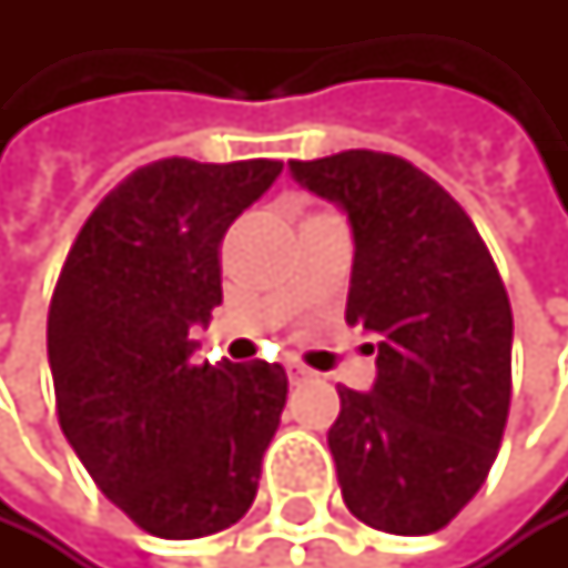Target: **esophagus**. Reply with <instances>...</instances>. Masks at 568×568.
<instances>
[{"label":"esophagus","mask_w":568,"mask_h":568,"mask_svg":"<svg viewBox=\"0 0 568 568\" xmlns=\"http://www.w3.org/2000/svg\"><path fill=\"white\" fill-rule=\"evenodd\" d=\"M286 375H290V382H293V385H303V382H310V378H313V371H306L303 364H286Z\"/></svg>","instance_id":"obj_1"}]
</instances>
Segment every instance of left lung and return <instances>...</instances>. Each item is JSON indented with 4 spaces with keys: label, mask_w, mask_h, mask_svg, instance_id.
Listing matches in <instances>:
<instances>
[{
    "label": "left lung",
    "mask_w": 568,
    "mask_h": 568,
    "mask_svg": "<svg viewBox=\"0 0 568 568\" xmlns=\"http://www.w3.org/2000/svg\"><path fill=\"white\" fill-rule=\"evenodd\" d=\"M354 234L347 323L378 344L371 392L337 388L326 433L344 505L392 535L449 525L487 480L511 405V303L474 221L388 152L290 163Z\"/></svg>",
    "instance_id": "left-lung-1"
}]
</instances>
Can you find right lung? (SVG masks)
Returning <instances> with one entry per match:
<instances>
[{"instance_id":"add662e5","label":"right lung","mask_w":568,"mask_h":568,"mask_svg":"<svg viewBox=\"0 0 568 568\" xmlns=\"http://www.w3.org/2000/svg\"><path fill=\"white\" fill-rule=\"evenodd\" d=\"M278 160H160L84 221L47 316L60 429L101 494L160 538L242 518L286 405L282 364H193L221 303L217 248Z\"/></svg>"}]
</instances>
